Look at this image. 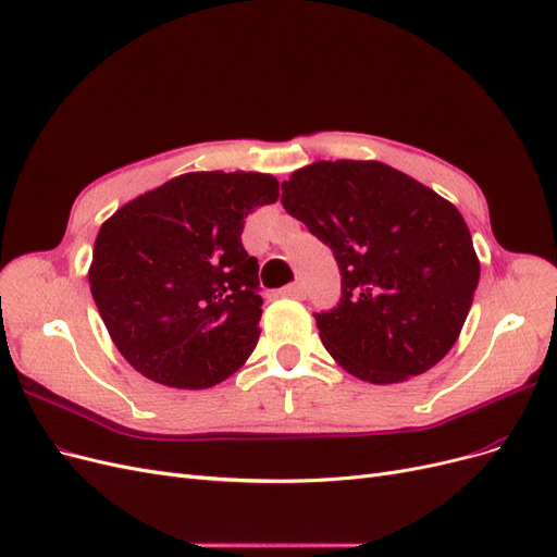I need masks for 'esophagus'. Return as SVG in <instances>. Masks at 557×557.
Here are the masks:
<instances>
[{
  "label": "esophagus",
  "instance_id": "obj_1",
  "mask_svg": "<svg viewBox=\"0 0 557 557\" xmlns=\"http://www.w3.org/2000/svg\"><path fill=\"white\" fill-rule=\"evenodd\" d=\"M278 295H283V297H293V299H301L307 295V290H305V285L301 283H290V285H285V288H281V293Z\"/></svg>",
  "mask_w": 557,
  "mask_h": 557
}]
</instances>
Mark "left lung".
Masks as SVG:
<instances>
[{
	"mask_svg": "<svg viewBox=\"0 0 557 557\" xmlns=\"http://www.w3.org/2000/svg\"><path fill=\"white\" fill-rule=\"evenodd\" d=\"M281 190L283 209L330 246L339 267V301L313 313L330 356L376 385L440 362L481 272L460 211L383 162H313Z\"/></svg>",
	"mask_w": 557,
	"mask_h": 557,
	"instance_id": "1",
	"label": "left lung"
}]
</instances>
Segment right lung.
I'll use <instances>...</instances> for the list:
<instances>
[{
	"label": "right lung",
	"instance_id": "obj_1",
	"mask_svg": "<svg viewBox=\"0 0 557 557\" xmlns=\"http://www.w3.org/2000/svg\"><path fill=\"white\" fill-rule=\"evenodd\" d=\"M276 199L269 174L195 172L132 199L99 227L90 293L137 372L197 391L246 362L262 297L242 232L252 209Z\"/></svg>",
	"mask_w": 557,
	"mask_h": 557
}]
</instances>
